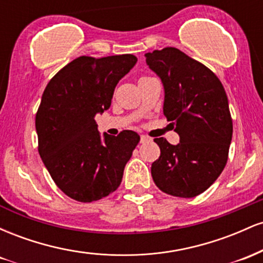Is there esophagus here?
<instances>
[{
  "label": "esophagus",
  "mask_w": 263,
  "mask_h": 263,
  "mask_svg": "<svg viewBox=\"0 0 263 263\" xmlns=\"http://www.w3.org/2000/svg\"><path fill=\"white\" fill-rule=\"evenodd\" d=\"M148 141H149V138L147 137V136H143V135L141 136V140H140L141 143H146V142H148Z\"/></svg>",
  "instance_id": "obj_1"
}]
</instances>
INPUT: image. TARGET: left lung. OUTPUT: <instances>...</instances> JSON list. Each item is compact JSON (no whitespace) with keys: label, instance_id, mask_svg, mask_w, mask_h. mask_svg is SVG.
I'll return each instance as SVG.
<instances>
[{"label":"left lung","instance_id":"8db88e82","mask_svg":"<svg viewBox=\"0 0 263 263\" xmlns=\"http://www.w3.org/2000/svg\"><path fill=\"white\" fill-rule=\"evenodd\" d=\"M146 63L164 87L163 114L179 143L155 138L161 156L151 173L162 192L179 198L201 194L228 162L232 120L221 81L206 66L173 47L146 53Z\"/></svg>","mask_w":263,"mask_h":263}]
</instances>
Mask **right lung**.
Here are the masks:
<instances>
[{"label":"right lung","mask_w":263,"mask_h":263,"mask_svg":"<svg viewBox=\"0 0 263 263\" xmlns=\"http://www.w3.org/2000/svg\"><path fill=\"white\" fill-rule=\"evenodd\" d=\"M132 54L79 57L45 87L35 115L38 152L58 188L81 203L107 197L140 142L134 131L101 137L95 116L111 105L117 83L134 68Z\"/></svg>","instance_id":"obj_1"}]
</instances>
